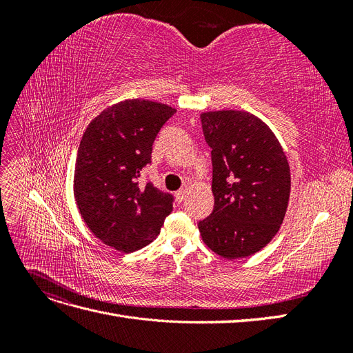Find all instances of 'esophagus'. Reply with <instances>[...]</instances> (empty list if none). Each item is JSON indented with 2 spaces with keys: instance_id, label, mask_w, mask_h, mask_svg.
Instances as JSON below:
<instances>
[{
  "instance_id": "esophagus-1",
  "label": "esophagus",
  "mask_w": 353,
  "mask_h": 353,
  "mask_svg": "<svg viewBox=\"0 0 353 353\" xmlns=\"http://www.w3.org/2000/svg\"><path fill=\"white\" fill-rule=\"evenodd\" d=\"M187 193H188V191H187V188H181L179 191H176V193H175V199H176V201H183L185 197H187Z\"/></svg>"
}]
</instances>
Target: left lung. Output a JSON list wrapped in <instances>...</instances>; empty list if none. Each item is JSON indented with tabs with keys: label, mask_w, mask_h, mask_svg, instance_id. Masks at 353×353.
<instances>
[{
	"label": "left lung",
	"mask_w": 353,
	"mask_h": 353,
	"mask_svg": "<svg viewBox=\"0 0 353 353\" xmlns=\"http://www.w3.org/2000/svg\"><path fill=\"white\" fill-rule=\"evenodd\" d=\"M212 148L215 206L199 222L201 240L225 259L262 250L284 221L290 199V166L279 138L244 110L200 114Z\"/></svg>",
	"instance_id": "8db88e82"
}]
</instances>
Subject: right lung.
<instances>
[{
    "mask_svg": "<svg viewBox=\"0 0 353 353\" xmlns=\"http://www.w3.org/2000/svg\"><path fill=\"white\" fill-rule=\"evenodd\" d=\"M174 108L143 99L104 109L85 130L74 163L73 194L95 237L131 253L150 244L172 212V196L148 183L138 187L152 145Z\"/></svg>",
    "mask_w": 353,
    "mask_h": 353,
    "instance_id": "right-lung-1",
    "label": "right lung"
}]
</instances>
